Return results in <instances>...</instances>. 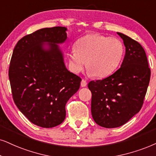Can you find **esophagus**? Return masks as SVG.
Masks as SVG:
<instances>
[{
	"instance_id": "esophagus-1",
	"label": "esophagus",
	"mask_w": 156,
	"mask_h": 156,
	"mask_svg": "<svg viewBox=\"0 0 156 156\" xmlns=\"http://www.w3.org/2000/svg\"><path fill=\"white\" fill-rule=\"evenodd\" d=\"M86 85H87V82H86V80H82L81 83H80V86H81V87H86Z\"/></svg>"
}]
</instances>
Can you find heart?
I'll return each instance as SVG.
<instances>
[{"label":"heart","instance_id":"heart-1","mask_svg":"<svg viewBox=\"0 0 156 156\" xmlns=\"http://www.w3.org/2000/svg\"><path fill=\"white\" fill-rule=\"evenodd\" d=\"M125 47L119 39L90 34L81 37L69 53L70 66L76 73L85 68L93 77L103 78L113 73L119 66Z\"/></svg>","mask_w":156,"mask_h":156}]
</instances>
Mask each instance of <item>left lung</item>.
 <instances>
[{
    "label": "left lung",
    "instance_id": "obj_1",
    "mask_svg": "<svg viewBox=\"0 0 156 156\" xmlns=\"http://www.w3.org/2000/svg\"><path fill=\"white\" fill-rule=\"evenodd\" d=\"M126 52L122 66L114 73L88 84L91 91V114L97 125L115 128L125 125L138 113L151 78V69L141 44L117 32Z\"/></svg>",
    "mask_w": 156,
    "mask_h": 156
}]
</instances>
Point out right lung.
<instances>
[{"label":"right lung","instance_id":"add662e5","mask_svg":"<svg viewBox=\"0 0 156 156\" xmlns=\"http://www.w3.org/2000/svg\"><path fill=\"white\" fill-rule=\"evenodd\" d=\"M66 31L62 27L39 29L21 38L11 57L9 76L13 101L39 127L60 125L67 101L80 88L81 78L66 68L58 45L66 40Z\"/></svg>","mask_w":156,"mask_h":156}]
</instances>
